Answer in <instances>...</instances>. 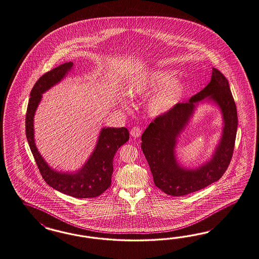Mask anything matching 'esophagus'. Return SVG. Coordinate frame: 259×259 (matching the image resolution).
I'll return each instance as SVG.
<instances>
[{
  "mask_svg": "<svg viewBox=\"0 0 259 259\" xmlns=\"http://www.w3.org/2000/svg\"><path fill=\"white\" fill-rule=\"evenodd\" d=\"M130 134H131L133 138H139L141 134H142V129L140 127H138V126H135V127L131 129Z\"/></svg>",
  "mask_w": 259,
  "mask_h": 259,
  "instance_id": "obj_1",
  "label": "esophagus"
}]
</instances>
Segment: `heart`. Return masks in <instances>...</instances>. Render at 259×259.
Returning <instances> with one entry per match:
<instances>
[{
  "mask_svg": "<svg viewBox=\"0 0 259 259\" xmlns=\"http://www.w3.org/2000/svg\"><path fill=\"white\" fill-rule=\"evenodd\" d=\"M175 71L168 69H155L138 74L128 81L126 91L130 98H143L159 88L147 102V111L151 116H161L174 107L183 97L187 84L181 78H174ZM120 102H128L120 97Z\"/></svg>",
  "mask_w": 259,
  "mask_h": 259,
  "instance_id": "heart-1",
  "label": "heart"
}]
</instances>
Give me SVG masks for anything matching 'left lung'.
<instances>
[{"instance_id": "obj_1", "label": "left lung", "mask_w": 259, "mask_h": 259, "mask_svg": "<svg viewBox=\"0 0 259 259\" xmlns=\"http://www.w3.org/2000/svg\"><path fill=\"white\" fill-rule=\"evenodd\" d=\"M212 103L223 114L224 129L212 158L195 169L179 164L178 139L200 103ZM237 112L229 81L215 68L210 82L184 103L154 119L142 136V149L157 188L171 196H184L217 182L228 168L237 132Z\"/></svg>"}]
</instances>
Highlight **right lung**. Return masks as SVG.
Listing matches in <instances>:
<instances>
[{"instance_id":"1","label":"right lung","mask_w":259,"mask_h":259,"mask_svg":"<svg viewBox=\"0 0 259 259\" xmlns=\"http://www.w3.org/2000/svg\"><path fill=\"white\" fill-rule=\"evenodd\" d=\"M72 62L64 63L46 72L37 80L28 100L26 135L36 164L50 187L75 198H94L99 196L111 186L114 156L118 148L129 140L127 128L103 127L89 159L80 169L75 172H60L53 169L38 151L34 141V115L42 100V95L62 80L72 69Z\"/></svg>"}]
</instances>
